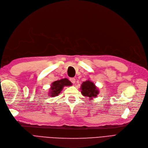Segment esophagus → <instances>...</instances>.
I'll list each match as a JSON object with an SVG mask.
<instances>
[{"mask_svg": "<svg viewBox=\"0 0 148 148\" xmlns=\"http://www.w3.org/2000/svg\"><path fill=\"white\" fill-rule=\"evenodd\" d=\"M76 79H75V78H70V81L72 82L73 84H75V81Z\"/></svg>", "mask_w": 148, "mask_h": 148, "instance_id": "34e87169", "label": "esophagus"}]
</instances>
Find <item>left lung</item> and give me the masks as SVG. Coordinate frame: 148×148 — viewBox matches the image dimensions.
Wrapping results in <instances>:
<instances>
[{
  "instance_id": "obj_1",
  "label": "left lung",
  "mask_w": 148,
  "mask_h": 148,
  "mask_svg": "<svg viewBox=\"0 0 148 148\" xmlns=\"http://www.w3.org/2000/svg\"><path fill=\"white\" fill-rule=\"evenodd\" d=\"M81 90L82 95L88 97L89 98L88 99H93V98L96 97L99 93V90L96 86L89 80L82 82L81 86Z\"/></svg>"
}]
</instances>
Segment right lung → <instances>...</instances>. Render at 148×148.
<instances>
[{
	"label": "right lung",
	"mask_w": 148,
	"mask_h": 148,
	"mask_svg": "<svg viewBox=\"0 0 148 148\" xmlns=\"http://www.w3.org/2000/svg\"><path fill=\"white\" fill-rule=\"evenodd\" d=\"M72 84L68 79L64 78L53 82L51 85L49 95L50 97H56L62 91L64 86H70Z\"/></svg>",
	"instance_id": "right-lung-1"
}]
</instances>
